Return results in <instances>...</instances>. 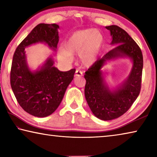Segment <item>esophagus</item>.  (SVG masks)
I'll return each instance as SVG.
<instances>
[{
    "instance_id": "esophagus-1",
    "label": "esophagus",
    "mask_w": 157,
    "mask_h": 157,
    "mask_svg": "<svg viewBox=\"0 0 157 157\" xmlns=\"http://www.w3.org/2000/svg\"><path fill=\"white\" fill-rule=\"evenodd\" d=\"M82 75H83V72L81 71H79V69H77L75 71V76L80 77V76H82Z\"/></svg>"
}]
</instances>
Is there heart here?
Wrapping results in <instances>:
<instances>
[{"mask_svg": "<svg viewBox=\"0 0 157 157\" xmlns=\"http://www.w3.org/2000/svg\"><path fill=\"white\" fill-rule=\"evenodd\" d=\"M104 44V36L99 30L83 29L74 32L58 50V58L67 63L73 60L72 54L79 53L81 63L86 67L97 62Z\"/></svg>", "mask_w": 157, "mask_h": 157, "instance_id": "obj_1", "label": "heart"}]
</instances>
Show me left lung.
Instances as JSON below:
<instances>
[{
  "instance_id": "obj_1",
  "label": "left lung",
  "mask_w": 157,
  "mask_h": 157,
  "mask_svg": "<svg viewBox=\"0 0 157 157\" xmlns=\"http://www.w3.org/2000/svg\"><path fill=\"white\" fill-rule=\"evenodd\" d=\"M106 28L111 32V44L116 46L85 72V95L94 115L103 121H111L123 115L140 94L143 56L139 46L122 28L116 25ZM119 57H129L133 62L132 69L128 78L111 91L104 80L101 68L107 61Z\"/></svg>"
}]
</instances>
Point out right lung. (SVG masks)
I'll use <instances>...</instances> for the list:
<instances>
[{
	"mask_svg": "<svg viewBox=\"0 0 157 157\" xmlns=\"http://www.w3.org/2000/svg\"><path fill=\"white\" fill-rule=\"evenodd\" d=\"M56 24H39L20 44L14 53L10 85L20 106L27 113L43 118L54 112L74 78L75 69L60 71L48 58L41 67L32 71L27 65L25 49L37 43H45L56 51L59 41Z\"/></svg>",
	"mask_w": 157,
	"mask_h": 157,
	"instance_id": "obj_1",
	"label": "right lung"
}]
</instances>
